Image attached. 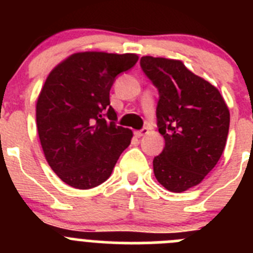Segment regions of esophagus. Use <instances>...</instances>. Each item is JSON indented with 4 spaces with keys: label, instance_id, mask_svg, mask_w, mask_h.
<instances>
[{
    "label": "esophagus",
    "instance_id": "1",
    "mask_svg": "<svg viewBox=\"0 0 253 253\" xmlns=\"http://www.w3.org/2000/svg\"><path fill=\"white\" fill-rule=\"evenodd\" d=\"M147 133H148V129L147 128H143V129H140V130L134 131V134H135V137L137 138H142L143 135H146Z\"/></svg>",
    "mask_w": 253,
    "mask_h": 253
}]
</instances>
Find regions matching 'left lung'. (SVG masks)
<instances>
[{
    "label": "left lung",
    "mask_w": 253,
    "mask_h": 253,
    "mask_svg": "<svg viewBox=\"0 0 253 253\" xmlns=\"http://www.w3.org/2000/svg\"><path fill=\"white\" fill-rule=\"evenodd\" d=\"M140 67L158 88L162 153L153 160L157 181L172 193L199 185L215 167L229 130V110L215 86L178 59L142 57Z\"/></svg>",
    "instance_id": "1"
}]
</instances>
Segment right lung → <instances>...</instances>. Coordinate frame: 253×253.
<instances>
[{"mask_svg":"<svg viewBox=\"0 0 253 253\" xmlns=\"http://www.w3.org/2000/svg\"><path fill=\"white\" fill-rule=\"evenodd\" d=\"M137 60L131 53L81 51L46 77L37 101L38 134L48 165L69 186L87 190L105 182L130 144L133 131L114 123L110 88Z\"/></svg>","mask_w":253,"mask_h":253,"instance_id":"1","label":"right lung"}]
</instances>
